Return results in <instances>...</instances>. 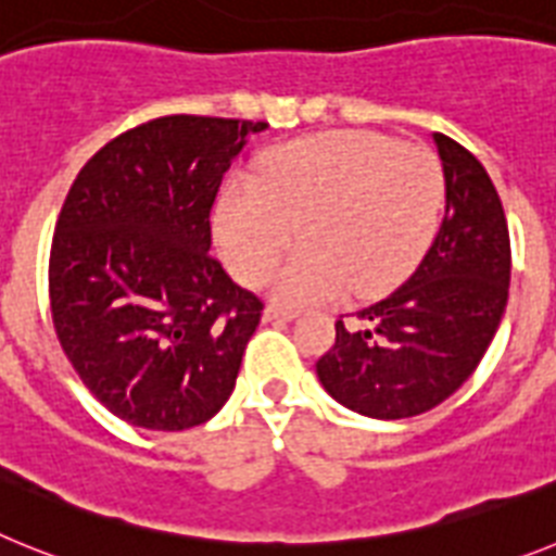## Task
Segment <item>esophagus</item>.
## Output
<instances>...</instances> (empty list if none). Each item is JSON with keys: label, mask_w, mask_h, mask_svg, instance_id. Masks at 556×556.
Instances as JSON below:
<instances>
[{"label": "esophagus", "mask_w": 556, "mask_h": 556, "mask_svg": "<svg viewBox=\"0 0 556 556\" xmlns=\"http://www.w3.org/2000/svg\"><path fill=\"white\" fill-rule=\"evenodd\" d=\"M296 313L293 311H282V307H265L263 311V321H293Z\"/></svg>", "instance_id": "1"}]
</instances>
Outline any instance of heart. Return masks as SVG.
Returning <instances> with one entry per match:
<instances>
[{"mask_svg": "<svg viewBox=\"0 0 556 556\" xmlns=\"http://www.w3.org/2000/svg\"><path fill=\"white\" fill-rule=\"evenodd\" d=\"M445 198L439 159L369 131H332L268 151L254 181L231 178L212 229L235 279L271 277L296 240L305 249L274 279L279 305H325L403 282L431 245Z\"/></svg>", "mask_w": 556, "mask_h": 556, "instance_id": "1", "label": "heart"}]
</instances>
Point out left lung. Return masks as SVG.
<instances>
[{
    "label": "left lung",
    "instance_id": "left-lung-1",
    "mask_svg": "<svg viewBox=\"0 0 556 556\" xmlns=\"http://www.w3.org/2000/svg\"><path fill=\"white\" fill-rule=\"evenodd\" d=\"M445 176V218L417 271L361 325L336 321V344L316 364L318 383L350 412L405 419L445 403L470 378L498 330L509 296V229L481 162L433 134Z\"/></svg>",
    "mask_w": 556,
    "mask_h": 556
}]
</instances>
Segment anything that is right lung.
Here are the masks:
<instances>
[{
  "label": "right lung",
  "instance_id": "add662e5",
  "mask_svg": "<svg viewBox=\"0 0 556 556\" xmlns=\"http://www.w3.org/2000/svg\"><path fill=\"white\" fill-rule=\"evenodd\" d=\"M265 123L173 114L100 148L64 201L50 254L52 325L114 417L187 431L224 408L260 299L210 257V210Z\"/></svg>",
  "mask_w": 556,
  "mask_h": 556
}]
</instances>
